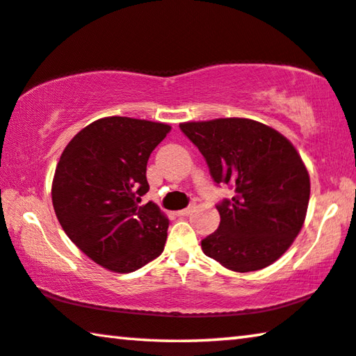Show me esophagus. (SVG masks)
Listing matches in <instances>:
<instances>
[{"label":"esophagus","instance_id":"34e87169","mask_svg":"<svg viewBox=\"0 0 356 356\" xmlns=\"http://www.w3.org/2000/svg\"><path fill=\"white\" fill-rule=\"evenodd\" d=\"M195 209V206H188V208H185V209H180V211H177L176 212V216H188L190 212H192Z\"/></svg>","mask_w":356,"mask_h":356}]
</instances>
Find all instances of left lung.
Here are the masks:
<instances>
[{
  "instance_id": "1",
  "label": "left lung",
  "mask_w": 356,
  "mask_h": 356,
  "mask_svg": "<svg viewBox=\"0 0 356 356\" xmlns=\"http://www.w3.org/2000/svg\"><path fill=\"white\" fill-rule=\"evenodd\" d=\"M180 131L208 163L214 182L235 190L217 203L219 229L201 249L233 272L268 267L299 235L310 198V177L293 144L248 118L182 123Z\"/></svg>"
}]
</instances>
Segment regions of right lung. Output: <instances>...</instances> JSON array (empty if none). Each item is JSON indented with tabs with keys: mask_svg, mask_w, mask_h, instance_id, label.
I'll return each mask as SVG.
<instances>
[{
	"mask_svg": "<svg viewBox=\"0 0 356 356\" xmlns=\"http://www.w3.org/2000/svg\"><path fill=\"white\" fill-rule=\"evenodd\" d=\"M171 126L108 116L79 131L63 150L52 204L63 232L95 264L129 273L164 249L169 222L148 192L147 161Z\"/></svg>",
	"mask_w": 356,
	"mask_h": 356,
	"instance_id": "1",
	"label": "right lung"
}]
</instances>
